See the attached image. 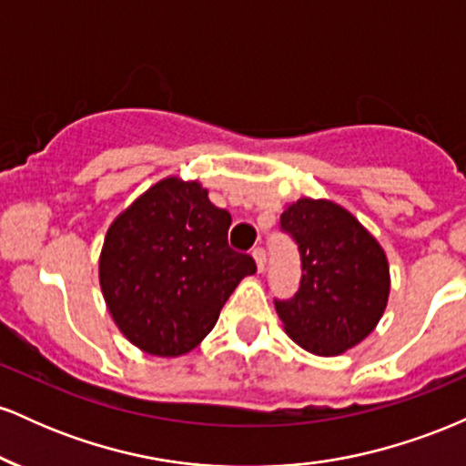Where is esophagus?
I'll use <instances>...</instances> for the list:
<instances>
[{
  "label": "esophagus",
  "instance_id": "obj_1",
  "mask_svg": "<svg viewBox=\"0 0 466 466\" xmlns=\"http://www.w3.org/2000/svg\"><path fill=\"white\" fill-rule=\"evenodd\" d=\"M251 256H254L256 267H258V271H263V269H265V263H267L265 249H263V248H254V249H251Z\"/></svg>",
  "mask_w": 466,
  "mask_h": 466
}]
</instances>
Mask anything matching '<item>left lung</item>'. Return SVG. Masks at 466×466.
<instances>
[{
    "mask_svg": "<svg viewBox=\"0 0 466 466\" xmlns=\"http://www.w3.org/2000/svg\"><path fill=\"white\" fill-rule=\"evenodd\" d=\"M280 229L300 251V289L274 300L287 335L304 350L335 357L372 333L386 311V251L333 201L298 199L280 215Z\"/></svg>",
    "mask_w": 466,
    "mask_h": 466,
    "instance_id": "left-lung-1",
    "label": "left lung"
}]
</instances>
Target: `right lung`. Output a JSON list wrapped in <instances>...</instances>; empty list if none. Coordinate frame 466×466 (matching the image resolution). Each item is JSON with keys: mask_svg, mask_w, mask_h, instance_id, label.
<instances>
[{"mask_svg": "<svg viewBox=\"0 0 466 466\" xmlns=\"http://www.w3.org/2000/svg\"><path fill=\"white\" fill-rule=\"evenodd\" d=\"M228 210L199 181L166 177L106 229L100 289L111 318L133 346L157 357L195 349L215 329L232 291L256 271L228 245Z\"/></svg>", "mask_w": 466, "mask_h": 466, "instance_id": "obj_1", "label": "right lung"}]
</instances>
